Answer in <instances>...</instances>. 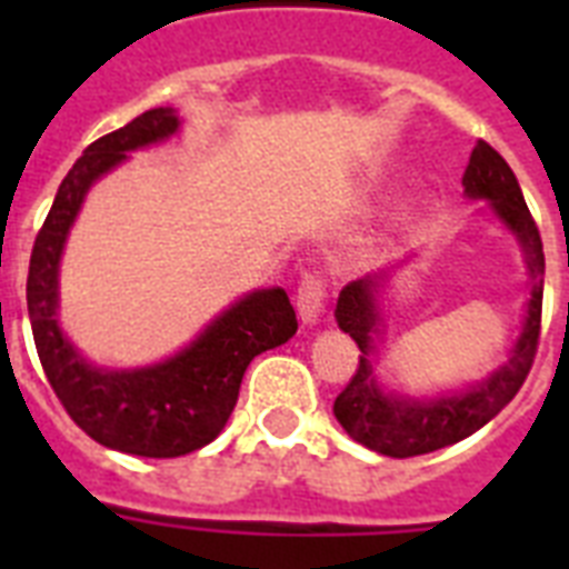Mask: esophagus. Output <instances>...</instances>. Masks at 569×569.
<instances>
[{
    "label": "esophagus",
    "instance_id": "obj_1",
    "mask_svg": "<svg viewBox=\"0 0 569 569\" xmlns=\"http://www.w3.org/2000/svg\"><path fill=\"white\" fill-rule=\"evenodd\" d=\"M298 316H301L303 325H316L325 310V280H321L319 271H307L301 277V286H298Z\"/></svg>",
    "mask_w": 569,
    "mask_h": 569
}]
</instances>
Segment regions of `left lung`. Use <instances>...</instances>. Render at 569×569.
Here are the masks:
<instances>
[{"mask_svg": "<svg viewBox=\"0 0 569 569\" xmlns=\"http://www.w3.org/2000/svg\"><path fill=\"white\" fill-rule=\"evenodd\" d=\"M463 194L469 200H487L505 230L520 244L526 257L531 292L526 303V321L513 342L508 363L499 366L490 378L467 389L442 392L431 398H410L387 392L375 378V339L380 337V298L389 283V271H375L339 292L337 325L360 348V366L355 378L333 401V416L366 449L387 458H413L442 446L460 442L478 428H485L517 392L535 363L540 337V310H543V241L529 206L522 200L520 182L502 156L487 141H478L463 173Z\"/></svg>", "mask_w": 569, "mask_h": 569, "instance_id": "left-lung-1", "label": "left lung"}]
</instances>
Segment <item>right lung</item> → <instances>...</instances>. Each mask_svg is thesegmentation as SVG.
Masks as SVG:
<instances>
[{
  "mask_svg": "<svg viewBox=\"0 0 569 569\" xmlns=\"http://www.w3.org/2000/svg\"><path fill=\"white\" fill-rule=\"evenodd\" d=\"M177 132V111L150 109L84 147L34 239L26 283L40 366L70 419L100 446L138 458H180L212 442L239 401L250 360L289 342L298 330L289 295L274 286L248 292L177 355L141 369L88 363L64 337L58 325V266L84 194L129 153L162 144Z\"/></svg>",
  "mask_w": 569,
  "mask_h": 569,
  "instance_id": "add662e5",
  "label": "right lung"
}]
</instances>
